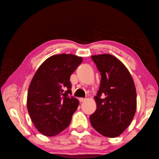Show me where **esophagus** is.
Returning a JSON list of instances; mask_svg holds the SVG:
<instances>
[{
  "mask_svg": "<svg viewBox=\"0 0 159 159\" xmlns=\"http://www.w3.org/2000/svg\"><path fill=\"white\" fill-rule=\"evenodd\" d=\"M79 101H80V102H83L85 101V99H84V98H80Z\"/></svg>",
  "mask_w": 159,
  "mask_h": 159,
  "instance_id": "1",
  "label": "esophagus"
}]
</instances>
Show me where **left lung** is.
Masks as SVG:
<instances>
[{
	"label": "left lung",
	"instance_id": "8db88e82",
	"mask_svg": "<svg viewBox=\"0 0 159 159\" xmlns=\"http://www.w3.org/2000/svg\"><path fill=\"white\" fill-rule=\"evenodd\" d=\"M102 79L94 99L97 110L90 123L103 136H119L130 125L136 111V90L125 65L110 54L91 56Z\"/></svg>",
	"mask_w": 159,
	"mask_h": 159
}]
</instances>
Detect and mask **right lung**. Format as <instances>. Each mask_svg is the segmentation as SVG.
<instances>
[{
  "label": "right lung",
  "mask_w": 159,
  "mask_h": 159,
  "mask_svg": "<svg viewBox=\"0 0 159 159\" xmlns=\"http://www.w3.org/2000/svg\"><path fill=\"white\" fill-rule=\"evenodd\" d=\"M83 61L72 54L54 55L40 65L28 88L27 108L42 134L54 136L70 125L79 105L71 94L70 76Z\"/></svg>",
  "instance_id": "add662e5"
}]
</instances>
